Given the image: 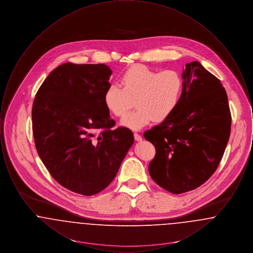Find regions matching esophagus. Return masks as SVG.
Here are the masks:
<instances>
[{"label": "esophagus", "mask_w": 253, "mask_h": 253, "mask_svg": "<svg viewBox=\"0 0 253 253\" xmlns=\"http://www.w3.org/2000/svg\"><path fill=\"white\" fill-rule=\"evenodd\" d=\"M133 136H134V139H135L136 141H141V140H142V136H141L139 133H137V132H134V133H133Z\"/></svg>", "instance_id": "34e87169"}]
</instances>
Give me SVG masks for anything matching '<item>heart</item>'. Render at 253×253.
Wrapping results in <instances>:
<instances>
[{
  "label": "heart",
  "mask_w": 253,
  "mask_h": 253,
  "mask_svg": "<svg viewBox=\"0 0 253 253\" xmlns=\"http://www.w3.org/2000/svg\"><path fill=\"white\" fill-rule=\"evenodd\" d=\"M120 85H109L104 104L117 118H122L132 108L121 124L131 130H140L153 121L169 119L179 106L184 80L176 70L159 71L143 64H135L121 75Z\"/></svg>",
  "instance_id": "b5f03b06"
}]
</instances>
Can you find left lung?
<instances>
[{"label": "left lung", "instance_id": "obj_1", "mask_svg": "<svg viewBox=\"0 0 253 253\" xmlns=\"http://www.w3.org/2000/svg\"><path fill=\"white\" fill-rule=\"evenodd\" d=\"M182 78L179 106L143 134L157 152L149 164L151 177L174 194L198 188L213 174L231 126L228 96L215 76L192 61L186 64Z\"/></svg>", "mask_w": 253, "mask_h": 253}]
</instances>
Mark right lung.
Returning a JSON list of instances; mask_svg holds the SVG:
<instances>
[{"mask_svg":"<svg viewBox=\"0 0 253 253\" xmlns=\"http://www.w3.org/2000/svg\"><path fill=\"white\" fill-rule=\"evenodd\" d=\"M111 75L102 63H63L41 85L32 107L42 163L62 187L87 196L108 187L133 144L130 129H113L104 104Z\"/></svg>","mask_w":253,"mask_h":253,"instance_id":"add662e5","label":"right lung"}]
</instances>
